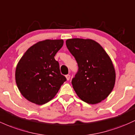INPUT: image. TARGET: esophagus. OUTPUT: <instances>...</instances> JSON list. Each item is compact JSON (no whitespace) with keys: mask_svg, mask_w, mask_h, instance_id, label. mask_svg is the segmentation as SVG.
<instances>
[{"mask_svg":"<svg viewBox=\"0 0 135 135\" xmlns=\"http://www.w3.org/2000/svg\"><path fill=\"white\" fill-rule=\"evenodd\" d=\"M66 79H67V81H69L70 79V75H69V74L66 75Z\"/></svg>","mask_w":135,"mask_h":135,"instance_id":"obj_1","label":"esophagus"}]
</instances>
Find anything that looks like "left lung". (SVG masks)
I'll list each match as a JSON object with an SVG mask.
<instances>
[{"label":"left lung","mask_w":135,"mask_h":135,"mask_svg":"<svg viewBox=\"0 0 135 135\" xmlns=\"http://www.w3.org/2000/svg\"><path fill=\"white\" fill-rule=\"evenodd\" d=\"M66 45L78 65V72L72 80L78 97L91 104L104 100L115 83V70L109 56L93 40L69 39Z\"/></svg>","instance_id":"8db88e82"}]
</instances>
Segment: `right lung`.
Returning <instances> with one entry per match:
<instances>
[{
  "label": "right lung",
  "mask_w": 135,
  "mask_h": 135,
  "mask_svg": "<svg viewBox=\"0 0 135 135\" xmlns=\"http://www.w3.org/2000/svg\"><path fill=\"white\" fill-rule=\"evenodd\" d=\"M63 45V40L39 41L28 49L19 61L16 68V83L27 100L38 105L48 103L66 81L54 59Z\"/></svg>",
  "instance_id": "obj_1"
}]
</instances>
